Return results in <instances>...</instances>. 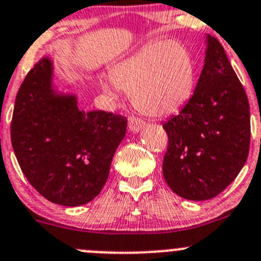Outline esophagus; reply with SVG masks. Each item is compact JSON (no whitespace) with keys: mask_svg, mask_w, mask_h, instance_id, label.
I'll use <instances>...</instances> for the list:
<instances>
[{"mask_svg":"<svg viewBox=\"0 0 261 261\" xmlns=\"http://www.w3.org/2000/svg\"><path fill=\"white\" fill-rule=\"evenodd\" d=\"M144 126L145 122L142 121V119L135 118V117H130V118H128V130L133 131V133H138V131L142 130Z\"/></svg>","mask_w":261,"mask_h":261,"instance_id":"esophagus-1","label":"esophagus"}]
</instances>
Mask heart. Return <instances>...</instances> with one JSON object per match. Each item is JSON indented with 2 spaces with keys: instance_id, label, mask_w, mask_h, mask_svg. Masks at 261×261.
Here are the masks:
<instances>
[{
  "instance_id": "obj_1",
  "label": "heart",
  "mask_w": 261,
  "mask_h": 261,
  "mask_svg": "<svg viewBox=\"0 0 261 261\" xmlns=\"http://www.w3.org/2000/svg\"><path fill=\"white\" fill-rule=\"evenodd\" d=\"M196 62L180 41H155L131 57L119 60L111 73L99 75L103 91L116 99L121 90L130 91L133 106L153 117L180 111L196 87Z\"/></svg>"
}]
</instances>
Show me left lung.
<instances>
[{"mask_svg": "<svg viewBox=\"0 0 261 261\" xmlns=\"http://www.w3.org/2000/svg\"><path fill=\"white\" fill-rule=\"evenodd\" d=\"M162 126L169 136L164 177L177 196L214 198L242 170L250 149V106L215 37L206 36L204 64L193 96Z\"/></svg>", "mask_w": 261, "mask_h": 261, "instance_id": "8db88e82", "label": "left lung"}]
</instances>
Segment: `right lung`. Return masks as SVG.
Here are the masks:
<instances>
[{"instance_id":"obj_1","label":"right lung","mask_w":261,"mask_h":261,"mask_svg":"<svg viewBox=\"0 0 261 261\" xmlns=\"http://www.w3.org/2000/svg\"><path fill=\"white\" fill-rule=\"evenodd\" d=\"M45 57L24 79L14 106L11 144L31 186L53 203L81 206L100 193L127 118L80 111L77 96L53 84Z\"/></svg>"}]
</instances>
